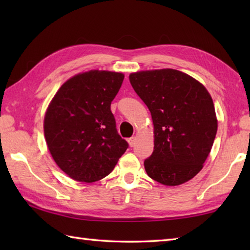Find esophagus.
Returning <instances> with one entry per match:
<instances>
[{"label": "esophagus", "instance_id": "34e87169", "mask_svg": "<svg viewBox=\"0 0 250 250\" xmlns=\"http://www.w3.org/2000/svg\"><path fill=\"white\" fill-rule=\"evenodd\" d=\"M135 142H136L135 137H131V139H129V140H128V143H129L130 147H133V146L135 145Z\"/></svg>", "mask_w": 250, "mask_h": 250}]
</instances>
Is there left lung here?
<instances>
[{"instance_id":"obj_1","label":"left lung","mask_w":250,"mask_h":250,"mask_svg":"<svg viewBox=\"0 0 250 250\" xmlns=\"http://www.w3.org/2000/svg\"><path fill=\"white\" fill-rule=\"evenodd\" d=\"M130 83L151 114L153 152L144 167L164 186L192 179L208 157L218 128L207 89L173 68L131 73Z\"/></svg>"}]
</instances>
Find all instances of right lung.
Wrapping results in <instances>:
<instances>
[{
    "label": "right lung",
    "instance_id": "obj_1",
    "mask_svg": "<svg viewBox=\"0 0 250 250\" xmlns=\"http://www.w3.org/2000/svg\"><path fill=\"white\" fill-rule=\"evenodd\" d=\"M124 78L111 71L79 73L50 101L44 118L46 144L57 166L72 179L94 183L106 177L128 148L110 111Z\"/></svg>",
    "mask_w": 250,
    "mask_h": 250
}]
</instances>
